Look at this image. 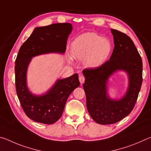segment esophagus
<instances>
[{
  "label": "esophagus",
  "mask_w": 151,
  "mask_h": 151,
  "mask_svg": "<svg viewBox=\"0 0 151 151\" xmlns=\"http://www.w3.org/2000/svg\"><path fill=\"white\" fill-rule=\"evenodd\" d=\"M85 78L83 75H81L79 76V81H80L81 84H83L85 83Z\"/></svg>",
  "instance_id": "esophagus-1"
}]
</instances>
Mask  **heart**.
Wrapping results in <instances>:
<instances>
[{"mask_svg": "<svg viewBox=\"0 0 151 151\" xmlns=\"http://www.w3.org/2000/svg\"><path fill=\"white\" fill-rule=\"evenodd\" d=\"M110 40L96 33L88 32L79 36L73 42V57L83 60L89 68L102 65L111 52Z\"/></svg>", "mask_w": 151, "mask_h": 151, "instance_id": "obj_1", "label": "heart"}]
</instances>
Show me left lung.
Returning <instances> with one entry per match:
<instances>
[{"mask_svg": "<svg viewBox=\"0 0 151 151\" xmlns=\"http://www.w3.org/2000/svg\"><path fill=\"white\" fill-rule=\"evenodd\" d=\"M111 30L114 47L109 60L98 67L83 70L86 108L92 119L101 124L116 123L129 115L136 103L142 82V58L133 41L123 32ZM119 70L127 73L129 87L122 99L112 100L107 95L106 83L109 76Z\"/></svg>", "mask_w": 151, "mask_h": 151, "instance_id": "left-lung-1", "label": "left lung"}]
</instances>
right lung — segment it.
<instances>
[{
    "label": "right lung",
    "instance_id": "add662e5",
    "mask_svg": "<svg viewBox=\"0 0 151 151\" xmlns=\"http://www.w3.org/2000/svg\"><path fill=\"white\" fill-rule=\"evenodd\" d=\"M72 30L70 23L37 27L20 48L14 67L17 94L26 115L35 122L47 124L57 122L62 116L68 97L80 85L77 73L58 79L43 95L31 94L27 85V70L31 58L49 52H65Z\"/></svg>",
    "mask_w": 151,
    "mask_h": 151
}]
</instances>
